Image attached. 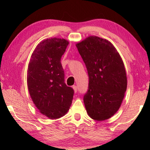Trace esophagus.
Segmentation results:
<instances>
[{
  "label": "esophagus",
  "mask_w": 150,
  "mask_h": 150,
  "mask_svg": "<svg viewBox=\"0 0 150 150\" xmlns=\"http://www.w3.org/2000/svg\"><path fill=\"white\" fill-rule=\"evenodd\" d=\"M73 90H74V92H75V93H77V86L73 85Z\"/></svg>",
  "instance_id": "esophagus-1"
}]
</instances>
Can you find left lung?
Returning <instances> with one entry per match:
<instances>
[{
	"instance_id": "obj_1",
	"label": "left lung",
	"mask_w": 150,
	"mask_h": 150,
	"mask_svg": "<svg viewBox=\"0 0 150 150\" xmlns=\"http://www.w3.org/2000/svg\"><path fill=\"white\" fill-rule=\"evenodd\" d=\"M87 67L88 89L83 97L88 115L95 120L110 118L125 95L127 77L120 54L110 42L91 35L76 44Z\"/></svg>"
}]
</instances>
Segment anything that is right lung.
I'll return each instance as SVG.
<instances>
[{"label":"right lung","mask_w":150,"mask_h":150,"mask_svg":"<svg viewBox=\"0 0 150 150\" xmlns=\"http://www.w3.org/2000/svg\"><path fill=\"white\" fill-rule=\"evenodd\" d=\"M68 44L63 38L42 40L33 52L28 67L30 95L40 113L50 119L62 117L72 103L74 91L64 82L61 63Z\"/></svg>","instance_id":"1"}]
</instances>
